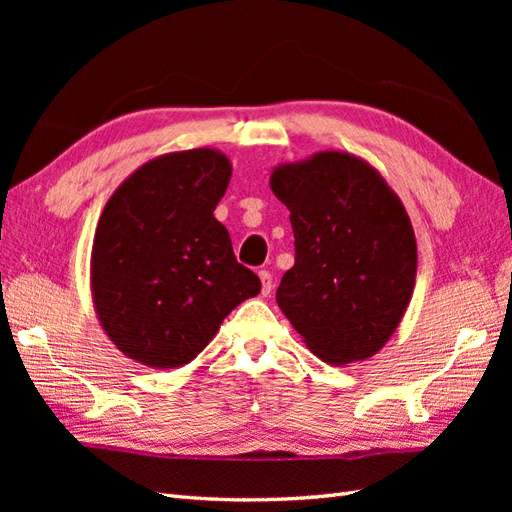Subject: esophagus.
I'll list each match as a JSON object with an SVG mask.
<instances>
[{
  "mask_svg": "<svg viewBox=\"0 0 512 512\" xmlns=\"http://www.w3.org/2000/svg\"><path fill=\"white\" fill-rule=\"evenodd\" d=\"M259 279H262V295L268 297L273 292V275L268 270H259Z\"/></svg>",
  "mask_w": 512,
  "mask_h": 512,
  "instance_id": "esophagus-1",
  "label": "esophagus"
}]
</instances>
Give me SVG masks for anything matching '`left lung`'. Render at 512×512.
<instances>
[{
  "instance_id": "8db88e82",
  "label": "left lung",
  "mask_w": 512,
  "mask_h": 512,
  "mask_svg": "<svg viewBox=\"0 0 512 512\" xmlns=\"http://www.w3.org/2000/svg\"><path fill=\"white\" fill-rule=\"evenodd\" d=\"M270 189L295 233V266L277 288L281 312L325 363L378 354L416 284L405 204L367 160L334 149L275 167Z\"/></svg>"
}]
</instances>
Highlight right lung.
I'll return each mask as SVG.
<instances>
[{
    "label": "right lung",
    "mask_w": 512,
    "mask_h": 512,
    "mask_svg": "<svg viewBox=\"0 0 512 512\" xmlns=\"http://www.w3.org/2000/svg\"><path fill=\"white\" fill-rule=\"evenodd\" d=\"M231 160L213 147L171 151L121 182L99 217L90 286L103 332L154 369L191 363L262 281L237 264L215 206Z\"/></svg>",
    "instance_id": "right-lung-1"
}]
</instances>
